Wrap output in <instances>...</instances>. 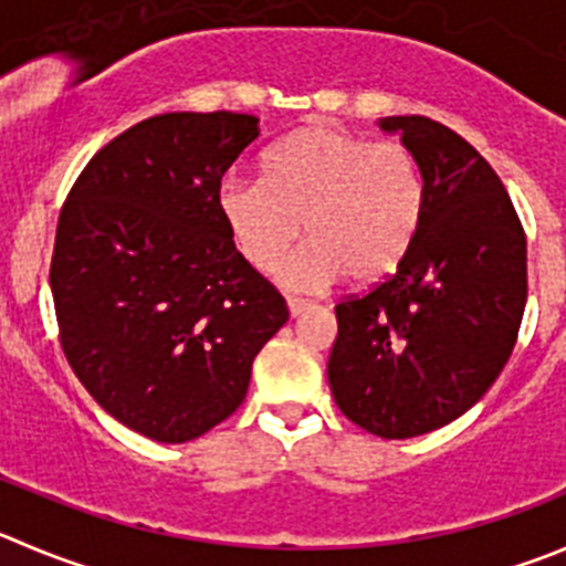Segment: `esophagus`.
Returning a JSON list of instances; mask_svg holds the SVG:
<instances>
[{"label": "esophagus", "mask_w": 566, "mask_h": 566, "mask_svg": "<svg viewBox=\"0 0 566 566\" xmlns=\"http://www.w3.org/2000/svg\"><path fill=\"white\" fill-rule=\"evenodd\" d=\"M286 303H289V314H292L294 319H297V316H303L305 311L311 308V303H308V300H300V297H289Z\"/></svg>", "instance_id": "34e87169"}]
</instances>
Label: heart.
Here are the masks:
<instances>
[{
	"label": "heart",
	"mask_w": 566,
	"mask_h": 566,
	"mask_svg": "<svg viewBox=\"0 0 566 566\" xmlns=\"http://www.w3.org/2000/svg\"><path fill=\"white\" fill-rule=\"evenodd\" d=\"M217 202L261 272L283 261L305 222L311 241L277 274L283 286L319 292L347 272L373 283L400 266L422 224L424 177L402 144L314 125L269 149L263 180H222Z\"/></svg>",
	"instance_id": "obj_1"
}]
</instances>
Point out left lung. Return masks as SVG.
<instances>
[{"mask_svg":"<svg viewBox=\"0 0 566 566\" xmlns=\"http://www.w3.org/2000/svg\"><path fill=\"white\" fill-rule=\"evenodd\" d=\"M378 125L417 158L424 213L397 272L336 305L327 380L349 422L411 439L470 411L503 373L528 300V250L509 191L459 133L424 116Z\"/></svg>","mask_w":566,"mask_h":566,"instance_id":"8db88e82","label":"left lung"}]
</instances>
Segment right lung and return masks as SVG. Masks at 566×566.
Here are the masks:
<instances>
[{
  "instance_id": "add662e5",
  "label": "right lung",
  "mask_w": 566,
  "mask_h": 566,
  "mask_svg": "<svg viewBox=\"0 0 566 566\" xmlns=\"http://www.w3.org/2000/svg\"><path fill=\"white\" fill-rule=\"evenodd\" d=\"M258 133L255 116L230 111L144 118L88 160L57 219L63 353L113 419L153 441L182 444L224 422L289 319L217 202Z\"/></svg>"
}]
</instances>
